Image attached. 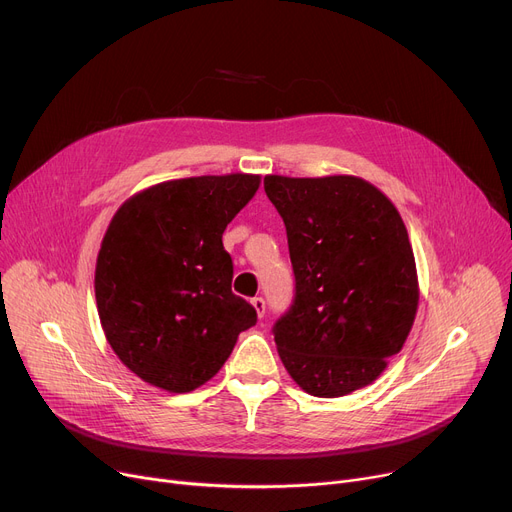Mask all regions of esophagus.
I'll return each mask as SVG.
<instances>
[{"label": "esophagus", "mask_w": 512, "mask_h": 512, "mask_svg": "<svg viewBox=\"0 0 512 512\" xmlns=\"http://www.w3.org/2000/svg\"><path fill=\"white\" fill-rule=\"evenodd\" d=\"M251 303H253V307H255L257 315H259V317H263V315H265V301H263L261 297H255Z\"/></svg>", "instance_id": "esophagus-1"}]
</instances>
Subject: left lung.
<instances>
[{
	"instance_id": "8db88e82",
	"label": "left lung",
	"mask_w": 512,
	"mask_h": 512,
	"mask_svg": "<svg viewBox=\"0 0 512 512\" xmlns=\"http://www.w3.org/2000/svg\"><path fill=\"white\" fill-rule=\"evenodd\" d=\"M263 188L284 220L294 272V301L274 326L286 371L319 398L369 386L417 313L405 222L357 176H265Z\"/></svg>"
}]
</instances>
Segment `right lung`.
<instances>
[{
  "mask_svg": "<svg viewBox=\"0 0 512 512\" xmlns=\"http://www.w3.org/2000/svg\"><path fill=\"white\" fill-rule=\"evenodd\" d=\"M253 174L159 182L130 197L95 267L101 328L120 361L151 386L191 392L230 357L257 311L232 292L222 234L257 193Z\"/></svg>",
  "mask_w": 512,
  "mask_h": 512,
  "instance_id": "obj_1",
  "label": "right lung"
}]
</instances>
